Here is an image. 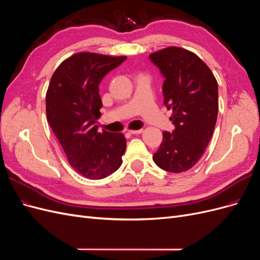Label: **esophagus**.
<instances>
[{
	"label": "esophagus",
	"mask_w": 260,
	"mask_h": 260,
	"mask_svg": "<svg viewBox=\"0 0 260 260\" xmlns=\"http://www.w3.org/2000/svg\"><path fill=\"white\" fill-rule=\"evenodd\" d=\"M142 132H144V129H142V128H140V129H129L128 131V133H131V134H141Z\"/></svg>",
	"instance_id": "obj_1"
}]
</instances>
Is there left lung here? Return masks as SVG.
<instances>
[{
    "mask_svg": "<svg viewBox=\"0 0 260 260\" xmlns=\"http://www.w3.org/2000/svg\"><path fill=\"white\" fill-rule=\"evenodd\" d=\"M160 70L164 105L175 129L163 133L154 163L171 173L190 170L209 144L218 114V85L205 62L187 49L171 46L149 56Z\"/></svg>",
    "mask_w": 260,
    "mask_h": 260,
    "instance_id": "left-lung-1",
    "label": "left lung"
}]
</instances>
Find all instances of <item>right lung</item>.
<instances>
[{
	"mask_svg": "<svg viewBox=\"0 0 260 260\" xmlns=\"http://www.w3.org/2000/svg\"><path fill=\"white\" fill-rule=\"evenodd\" d=\"M126 57L79 53L58 67L46 93L49 126L70 165L85 178L97 180L113 174L122 164L126 140L122 134L100 133L99 84Z\"/></svg>",
	"mask_w": 260,
	"mask_h": 260,
	"instance_id": "right-lung-1",
	"label": "right lung"
}]
</instances>
